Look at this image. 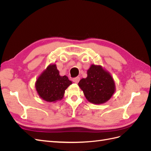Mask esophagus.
<instances>
[{
    "instance_id": "34e87169",
    "label": "esophagus",
    "mask_w": 151,
    "mask_h": 151,
    "mask_svg": "<svg viewBox=\"0 0 151 151\" xmlns=\"http://www.w3.org/2000/svg\"><path fill=\"white\" fill-rule=\"evenodd\" d=\"M72 81L74 83H78L79 81H80V77H74V78L72 79Z\"/></svg>"
}]
</instances>
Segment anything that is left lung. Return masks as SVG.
Returning <instances> with one entry per match:
<instances>
[{
  "label": "left lung",
  "mask_w": 151,
  "mask_h": 151,
  "mask_svg": "<svg viewBox=\"0 0 151 151\" xmlns=\"http://www.w3.org/2000/svg\"><path fill=\"white\" fill-rule=\"evenodd\" d=\"M88 76L78 83L88 101L96 104L108 101L115 92L113 77L101 65H91L87 72Z\"/></svg>",
  "instance_id": "8db88e82"
}]
</instances>
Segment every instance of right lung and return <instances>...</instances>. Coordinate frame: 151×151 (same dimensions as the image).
Returning a JSON list of instances; mask_svg holds the SVG:
<instances>
[{"label": "right lung", "instance_id": "1", "mask_svg": "<svg viewBox=\"0 0 151 151\" xmlns=\"http://www.w3.org/2000/svg\"><path fill=\"white\" fill-rule=\"evenodd\" d=\"M72 84L65 76L59 74L56 65H49L35 83L36 90L40 97L47 102H56L61 100L64 96L65 89Z\"/></svg>", "mask_w": 151, "mask_h": 151}]
</instances>
